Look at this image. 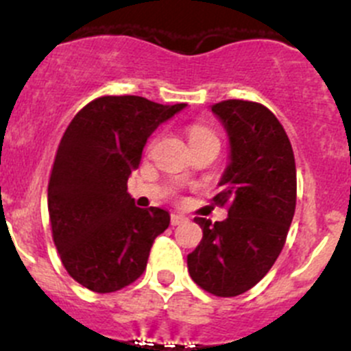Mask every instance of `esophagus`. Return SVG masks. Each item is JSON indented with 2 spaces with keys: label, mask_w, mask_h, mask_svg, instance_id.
<instances>
[{
  "label": "esophagus",
  "mask_w": 351,
  "mask_h": 351,
  "mask_svg": "<svg viewBox=\"0 0 351 351\" xmlns=\"http://www.w3.org/2000/svg\"><path fill=\"white\" fill-rule=\"evenodd\" d=\"M186 222V217L185 215H180V214H171V226L175 228V226H182Z\"/></svg>",
  "instance_id": "1"
}]
</instances>
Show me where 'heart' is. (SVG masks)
Segmentation results:
<instances>
[{"mask_svg":"<svg viewBox=\"0 0 351 351\" xmlns=\"http://www.w3.org/2000/svg\"><path fill=\"white\" fill-rule=\"evenodd\" d=\"M190 143L192 141H204V139H215L214 134L210 132V130L207 129V127L204 125H193L190 127Z\"/></svg>","mask_w":351,"mask_h":351,"instance_id":"b5f03b06","label":"heart"}]
</instances>
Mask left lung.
Here are the masks:
<instances>
[{
    "label": "left lung",
    "instance_id": "obj_1",
    "mask_svg": "<svg viewBox=\"0 0 351 351\" xmlns=\"http://www.w3.org/2000/svg\"><path fill=\"white\" fill-rule=\"evenodd\" d=\"M210 110L229 141V162L214 202L229 210L215 224L195 219L204 236L186 265L204 290L236 297L268 274L284 247L295 212V161L284 127L267 107L226 100Z\"/></svg>",
    "mask_w": 351,
    "mask_h": 351
}]
</instances>
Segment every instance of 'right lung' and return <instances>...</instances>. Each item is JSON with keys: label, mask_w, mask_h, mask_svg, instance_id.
I'll use <instances>...</instances> for the list:
<instances>
[{"label": "right lung", "mask_w": 351, "mask_h": 351, "mask_svg": "<svg viewBox=\"0 0 351 351\" xmlns=\"http://www.w3.org/2000/svg\"><path fill=\"white\" fill-rule=\"evenodd\" d=\"M186 104L101 97L76 113L49 180L52 238L67 274L98 293L115 292L146 270L151 246L169 226L165 208H139L127 180L151 134Z\"/></svg>", "instance_id": "add662e5"}]
</instances>
